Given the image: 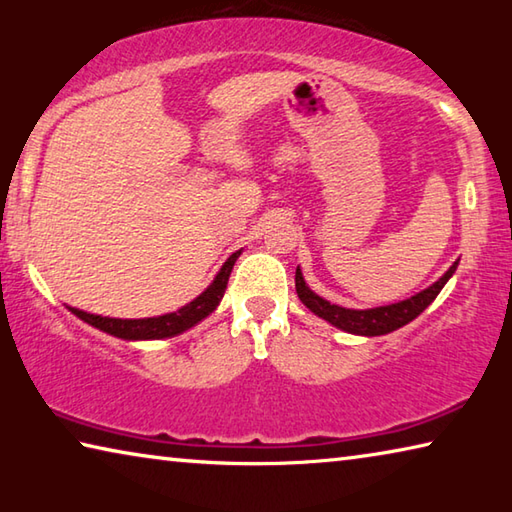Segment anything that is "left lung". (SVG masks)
Returning a JSON list of instances; mask_svg holds the SVG:
<instances>
[{"instance_id": "1", "label": "left lung", "mask_w": 512, "mask_h": 512, "mask_svg": "<svg viewBox=\"0 0 512 512\" xmlns=\"http://www.w3.org/2000/svg\"><path fill=\"white\" fill-rule=\"evenodd\" d=\"M458 262L449 266V271L440 277L436 284H431L429 289H424L420 293H415L413 298L395 302V305L388 307H377V309H345L339 305H332V302L323 300L311 291L305 280H302L300 268H296V291L298 298L305 302V305L314 311L316 316L325 318L327 323H332L334 327L345 329L350 334H361V336H379V334H388L397 327H404L406 323H411L413 318H418L424 309H427L443 287L447 284L449 277L456 271Z\"/></svg>"}]
</instances>
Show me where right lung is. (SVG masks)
Instances as JSON below:
<instances>
[{"label":"right lung","instance_id":"right-lung-1","mask_svg":"<svg viewBox=\"0 0 512 512\" xmlns=\"http://www.w3.org/2000/svg\"><path fill=\"white\" fill-rule=\"evenodd\" d=\"M239 253H232L228 257V262L223 264L219 275L214 277V282L207 287L201 296L196 300L189 302L183 309L173 311V314H164L158 318H137V320H121V318H108V316H94L88 314V311L74 309L69 307L74 316H79L85 323H90L92 327L101 329V332L117 336V339H128V341H137V339H167V336H176L185 329L194 327L198 320H203L205 316H210L212 311L219 307V302L225 293V287H228V277L232 273V266H235Z\"/></svg>","mask_w":512,"mask_h":512}]
</instances>
